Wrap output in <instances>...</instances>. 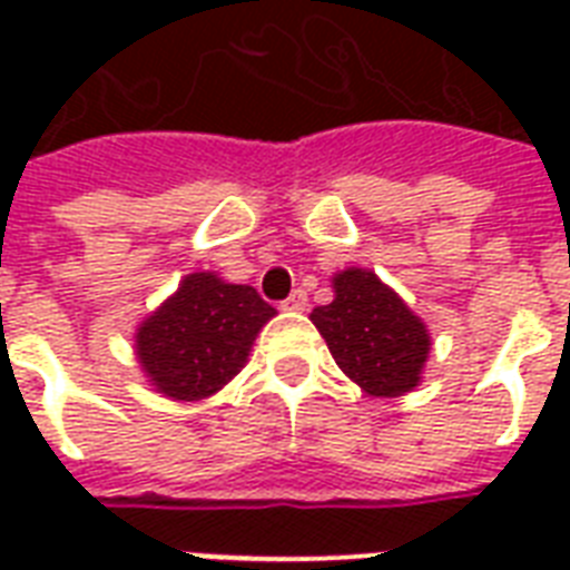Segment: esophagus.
Here are the masks:
<instances>
[{"instance_id": "34e87169", "label": "esophagus", "mask_w": 570, "mask_h": 570, "mask_svg": "<svg viewBox=\"0 0 570 570\" xmlns=\"http://www.w3.org/2000/svg\"><path fill=\"white\" fill-rule=\"evenodd\" d=\"M281 307H284V311H304V307H307V293H304V289H295L289 298L281 302Z\"/></svg>"}]
</instances>
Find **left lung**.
<instances>
[{
    "label": "left lung",
    "mask_w": 570,
    "mask_h": 570,
    "mask_svg": "<svg viewBox=\"0 0 570 570\" xmlns=\"http://www.w3.org/2000/svg\"><path fill=\"white\" fill-rule=\"evenodd\" d=\"M337 298L313 311V325L337 366L373 396H402L420 381L429 355L425 325L373 272L334 277Z\"/></svg>",
    "instance_id": "8db88e82"
}]
</instances>
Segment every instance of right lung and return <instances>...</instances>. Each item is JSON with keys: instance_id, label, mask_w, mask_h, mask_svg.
<instances>
[{"instance_id": "1", "label": "right lung", "mask_w": 570, "mask_h": 570, "mask_svg": "<svg viewBox=\"0 0 570 570\" xmlns=\"http://www.w3.org/2000/svg\"><path fill=\"white\" fill-rule=\"evenodd\" d=\"M272 316L275 307L254 286L197 272L138 328V361L165 396L204 399L245 366L250 343Z\"/></svg>"}]
</instances>
